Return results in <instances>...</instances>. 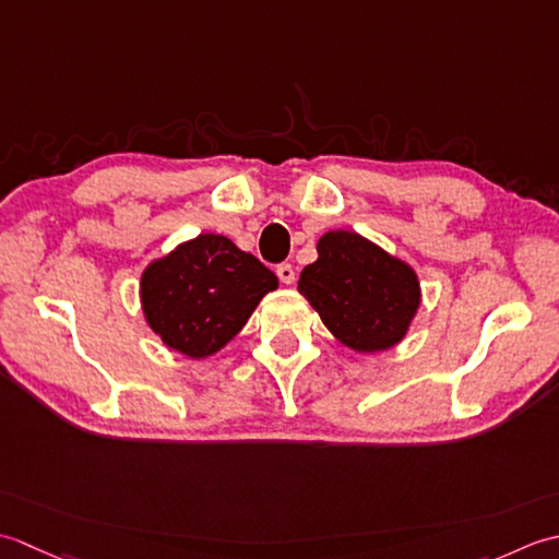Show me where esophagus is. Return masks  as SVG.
<instances>
[{
	"label": "esophagus",
	"instance_id": "34e87169",
	"mask_svg": "<svg viewBox=\"0 0 559 559\" xmlns=\"http://www.w3.org/2000/svg\"><path fill=\"white\" fill-rule=\"evenodd\" d=\"M277 277H280L282 284H292L294 277H296V272L289 263H282V265H277Z\"/></svg>",
	"mask_w": 559,
	"mask_h": 559
}]
</instances>
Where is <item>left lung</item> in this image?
<instances>
[{
    "label": "left lung",
    "mask_w": 559,
    "mask_h": 559,
    "mask_svg": "<svg viewBox=\"0 0 559 559\" xmlns=\"http://www.w3.org/2000/svg\"><path fill=\"white\" fill-rule=\"evenodd\" d=\"M299 292L330 333L357 352L401 343L419 306L415 272L352 231L318 241V260L304 267Z\"/></svg>",
    "instance_id": "obj_1"
}]
</instances>
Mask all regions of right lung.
Wrapping results in <instances>:
<instances>
[{
  "label": "right lung",
  "instance_id": "obj_1",
  "mask_svg": "<svg viewBox=\"0 0 559 559\" xmlns=\"http://www.w3.org/2000/svg\"><path fill=\"white\" fill-rule=\"evenodd\" d=\"M277 284L226 236L200 234L144 270L142 306L170 349L200 359L229 343Z\"/></svg>",
  "mask_w": 559,
  "mask_h": 559
}]
</instances>
